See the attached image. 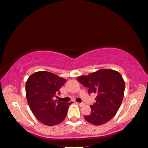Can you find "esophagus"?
Instances as JSON below:
<instances>
[{
	"instance_id": "34e87169",
	"label": "esophagus",
	"mask_w": 148,
	"mask_h": 148,
	"mask_svg": "<svg viewBox=\"0 0 148 148\" xmlns=\"http://www.w3.org/2000/svg\"><path fill=\"white\" fill-rule=\"evenodd\" d=\"M77 104H78L80 106H84V103H78V102H76Z\"/></svg>"
}]
</instances>
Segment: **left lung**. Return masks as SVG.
<instances>
[{
  "instance_id": "1",
  "label": "left lung",
  "mask_w": 148,
  "mask_h": 148,
  "mask_svg": "<svg viewBox=\"0 0 148 148\" xmlns=\"http://www.w3.org/2000/svg\"><path fill=\"white\" fill-rule=\"evenodd\" d=\"M77 80L88 88V93L97 94L96 102L90 106L91 113L84 116L85 120L93 125H100L113 118L124 95L125 82L122 75L116 70L102 69L78 77Z\"/></svg>"
}]
</instances>
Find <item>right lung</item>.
Returning a JSON list of instances; mask_svg holds the SVG:
<instances>
[{"mask_svg":"<svg viewBox=\"0 0 148 148\" xmlns=\"http://www.w3.org/2000/svg\"><path fill=\"white\" fill-rule=\"evenodd\" d=\"M66 80L52 72L39 71L26 82V96L30 110L39 122L46 125L62 122L72 102L54 100Z\"/></svg>","mask_w":148,"mask_h":148,"instance_id":"obj_1","label":"right lung"}]
</instances>
